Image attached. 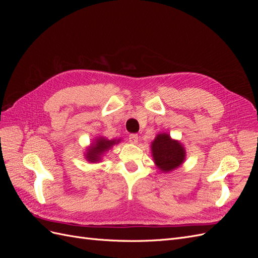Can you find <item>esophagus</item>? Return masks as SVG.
I'll use <instances>...</instances> for the list:
<instances>
[{"label":"esophagus","instance_id":"1","mask_svg":"<svg viewBox=\"0 0 258 258\" xmlns=\"http://www.w3.org/2000/svg\"><path fill=\"white\" fill-rule=\"evenodd\" d=\"M138 141H139V137H138V135L132 134V135H130V136H129V142H130V143H132V144H137V143H138Z\"/></svg>","mask_w":258,"mask_h":258}]
</instances>
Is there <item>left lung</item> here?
Returning a JSON list of instances; mask_svg holds the SVG:
<instances>
[{
	"mask_svg": "<svg viewBox=\"0 0 258 258\" xmlns=\"http://www.w3.org/2000/svg\"><path fill=\"white\" fill-rule=\"evenodd\" d=\"M152 155L155 165L162 172H170L182 165L186 152L184 146L168 134H159L152 142Z\"/></svg>",
	"mask_w": 258,
	"mask_h": 258,
	"instance_id": "1",
	"label": "left lung"
}]
</instances>
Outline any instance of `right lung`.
Instances as JSON below:
<instances>
[{
	"label": "right lung",
	"mask_w": 258,
	"mask_h": 258,
	"mask_svg": "<svg viewBox=\"0 0 258 258\" xmlns=\"http://www.w3.org/2000/svg\"><path fill=\"white\" fill-rule=\"evenodd\" d=\"M120 140H107L103 137H99L96 139V141L91 144L90 147H88L87 153L85 154V157L89 162H98L101 160L102 155L110 150V148L119 143Z\"/></svg>",
	"instance_id": "right-lung-1"
}]
</instances>
